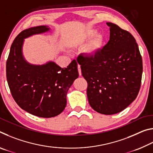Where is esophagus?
<instances>
[{
	"label": "esophagus",
	"mask_w": 153,
	"mask_h": 153,
	"mask_svg": "<svg viewBox=\"0 0 153 153\" xmlns=\"http://www.w3.org/2000/svg\"><path fill=\"white\" fill-rule=\"evenodd\" d=\"M77 69H78L79 75V76H81V75H82V71H81V67H80L79 65H77Z\"/></svg>",
	"instance_id": "34e87169"
}]
</instances>
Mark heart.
Returning a JSON list of instances; mask_svg holds the SVG:
<instances>
[{
  "instance_id": "obj_1",
  "label": "heart",
  "mask_w": 153,
  "mask_h": 153,
  "mask_svg": "<svg viewBox=\"0 0 153 153\" xmlns=\"http://www.w3.org/2000/svg\"><path fill=\"white\" fill-rule=\"evenodd\" d=\"M96 33V30L94 29H88L85 31L82 34L74 38L72 40L74 45H79L84 43L85 41L90 39ZM102 38L100 35H97L92 40L85 48V52L89 55H94L100 50L102 46Z\"/></svg>"
}]
</instances>
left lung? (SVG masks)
Wrapping results in <instances>:
<instances>
[{"label": "left lung", "instance_id": "1", "mask_svg": "<svg viewBox=\"0 0 153 153\" xmlns=\"http://www.w3.org/2000/svg\"><path fill=\"white\" fill-rule=\"evenodd\" d=\"M110 38L94 55H79L77 61L88 83L89 104L104 115L120 113L136 99L141 86L142 59L130 33L107 22Z\"/></svg>", "mask_w": 153, "mask_h": 153}]
</instances>
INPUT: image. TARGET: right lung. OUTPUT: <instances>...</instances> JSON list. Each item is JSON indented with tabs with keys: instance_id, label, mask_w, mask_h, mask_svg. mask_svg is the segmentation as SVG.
<instances>
[{
	"instance_id": "obj_1",
	"label": "right lung",
	"mask_w": 153,
	"mask_h": 153,
	"mask_svg": "<svg viewBox=\"0 0 153 153\" xmlns=\"http://www.w3.org/2000/svg\"><path fill=\"white\" fill-rule=\"evenodd\" d=\"M48 30L40 25L19 33L12 43L6 65L7 82L15 101L29 113L46 118L63 112L67 91L79 76L75 59L64 69L54 62L33 65L24 60L22 52L24 38Z\"/></svg>"
}]
</instances>
